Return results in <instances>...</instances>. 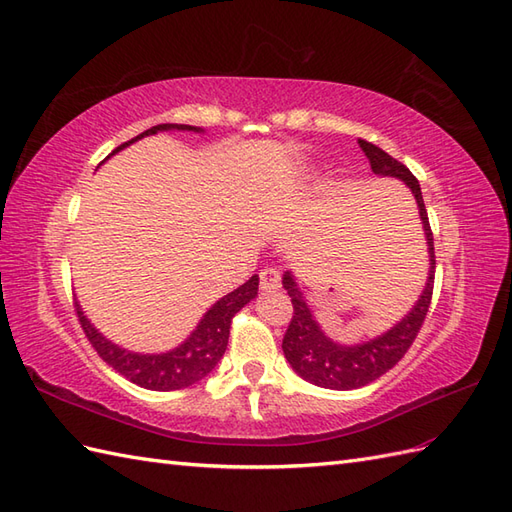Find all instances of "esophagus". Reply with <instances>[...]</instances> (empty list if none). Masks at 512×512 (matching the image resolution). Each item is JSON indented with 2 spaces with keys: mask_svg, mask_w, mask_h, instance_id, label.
<instances>
[{
  "mask_svg": "<svg viewBox=\"0 0 512 512\" xmlns=\"http://www.w3.org/2000/svg\"><path fill=\"white\" fill-rule=\"evenodd\" d=\"M260 291H278L280 289V271L273 269V267H267L260 271Z\"/></svg>",
  "mask_w": 512,
  "mask_h": 512,
  "instance_id": "esophagus-1",
  "label": "esophagus"
}]
</instances>
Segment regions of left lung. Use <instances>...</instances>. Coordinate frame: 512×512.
I'll return each instance as SVG.
<instances>
[{
	"label": "left lung",
	"mask_w": 512,
	"mask_h": 512,
	"mask_svg": "<svg viewBox=\"0 0 512 512\" xmlns=\"http://www.w3.org/2000/svg\"><path fill=\"white\" fill-rule=\"evenodd\" d=\"M358 143L363 147L365 156L369 158L373 173L402 180L408 189L413 191L419 206L423 232H426V241H428L430 271H428L426 289H423L413 310H410V313L389 332H384L382 336H376V339L360 345H341L328 339V336L323 334L319 323L315 321L313 310H310V306L306 304L304 293L299 291L293 273L291 271L284 273L282 286L293 302V319L282 339V352L286 360H289V365L295 369L297 376H302L304 380L332 391L360 389V386L378 380L386 371L400 363L423 326V319L428 315V308L432 302V289H434V265H436L434 239H432V230L428 221V210H426V204H423L417 178L408 171L406 165H402L400 160H395L393 156L386 154L378 145H373L369 141H358Z\"/></svg>",
	"instance_id": "left-lung-1"
}]
</instances>
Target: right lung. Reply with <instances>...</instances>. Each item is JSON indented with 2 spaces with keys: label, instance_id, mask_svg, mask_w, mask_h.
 <instances>
[{
  "label": "right lung",
  "instance_id": "right-lung-1",
  "mask_svg": "<svg viewBox=\"0 0 512 512\" xmlns=\"http://www.w3.org/2000/svg\"><path fill=\"white\" fill-rule=\"evenodd\" d=\"M165 130L202 132V128L184 126V123H160V126L149 128L143 134L134 136L132 141L119 145L112 154H117L119 149L143 139V136L165 132ZM256 295H258V276H252L245 284H241L239 289L223 295L217 304H213V308L208 310L204 319L197 323V328L191 332L189 339L167 354H134V352L123 350V347L110 343L104 334H99L91 326V321L84 317L80 304H76V313L86 339L91 341L95 352L106 365L119 371L121 376L128 378L130 382L143 386V389L176 391V389H186V386L206 378L208 373L217 367L223 352H226L228 347L232 317L239 313L247 302H252Z\"/></svg>",
  "mask_w": 512,
  "mask_h": 512
}]
</instances>
